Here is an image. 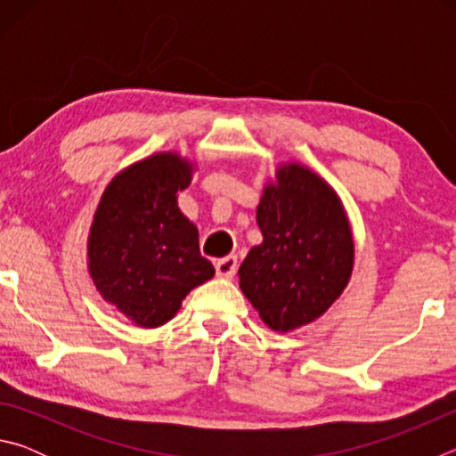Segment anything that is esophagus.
Returning <instances> with one entry per match:
<instances>
[{"mask_svg":"<svg viewBox=\"0 0 456 456\" xmlns=\"http://www.w3.org/2000/svg\"><path fill=\"white\" fill-rule=\"evenodd\" d=\"M215 272H217V277H225V280H231V277L237 273V257L227 256L219 261H215Z\"/></svg>","mask_w":456,"mask_h":456,"instance_id":"obj_1","label":"esophagus"}]
</instances>
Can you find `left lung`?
<instances>
[{
	"mask_svg": "<svg viewBox=\"0 0 456 456\" xmlns=\"http://www.w3.org/2000/svg\"><path fill=\"white\" fill-rule=\"evenodd\" d=\"M264 243L239 267V288L275 331H289L336 302L350 281L354 239L342 200L297 163L281 165L257 207Z\"/></svg>",
	"mask_w": 456,
	"mask_h": 456,
	"instance_id": "left-lung-1",
	"label": "left lung"
}]
</instances>
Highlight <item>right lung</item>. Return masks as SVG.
Listing matches in <instances>:
<instances>
[{
  "mask_svg": "<svg viewBox=\"0 0 456 456\" xmlns=\"http://www.w3.org/2000/svg\"><path fill=\"white\" fill-rule=\"evenodd\" d=\"M192 165L159 152L108 184L88 235V272L108 304L141 328H159L191 289L215 275L199 251V231L181 213Z\"/></svg>",
  "mask_w": 456,
  "mask_h": 456,
  "instance_id": "right-lung-1",
  "label": "right lung"
}]
</instances>
